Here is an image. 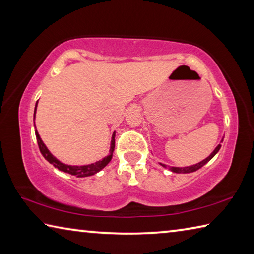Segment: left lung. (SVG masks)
<instances>
[{"mask_svg":"<svg viewBox=\"0 0 254 254\" xmlns=\"http://www.w3.org/2000/svg\"><path fill=\"white\" fill-rule=\"evenodd\" d=\"M223 139H224V137H222L220 144H217V147L214 149V151L210 153L207 158H205L204 160H201L199 162L195 163V165L187 166V167H171V166H167V165H165V163H161V162H159V163H160V165L163 167V168L169 169V170L173 171V173H177V174H190V173H194V171L198 170V169L201 168V167L205 166L206 163H207L210 160V159H213L215 157V154H216L218 151H220L221 143L223 142Z\"/></svg>","mask_w":254,"mask_h":254,"instance_id":"left-lung-1","label":"left lung"}]
</instances>
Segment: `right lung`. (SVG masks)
Wrapping results in <instances>:
<instances>
[{
  "instance_id": "add662e5",
  "label": "right lung",
  "mask_w": 254,
  "mask_h": 254,
  "mask_svg": "<svg viewBox=\"0 0 254 254\" xmlns=\"http://www.w3.org/2000/svg\"><path fill=\"white\" fill-rule=\"evenodd\" d=\"M37 106H38V102L36 103V107H34V114H33V121L36 119V111H37ZM34 127H36V124H34ZM36 136H37V142L38 145H39L40 152L44 158L49 163H51L55 168H57L60 171H64V173L69 174L72 176H76L78 178H83V177H89V176H93L97 174L98 171H101L103 168L109 165V162L112 160V157H113V151H114V147H115V132H113L112 134V139H111V144H110V151L109 154L106 157H104L101 160H98L94 163H89V165H84V166H71V165H67V163H64L59 160V159L56 158L53 153L49 151V149L46 147V144L44 143V141L41 140V137L39 135V133L37 131L36 127Z\"/></svg>"
}]
</instances>
